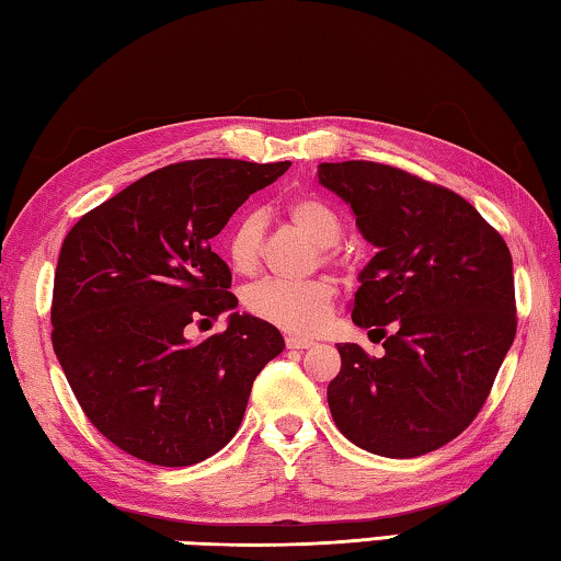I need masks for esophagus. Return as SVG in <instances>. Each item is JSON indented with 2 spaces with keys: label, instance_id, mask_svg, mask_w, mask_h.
Segmentation results:
<instances>
[{
  "label": "esophagus",
  "instance_id": "1",
  "mask_svg": "<svg viewBox=\"0 0 561 561\" xmlns=\"http://www.w3.org/2000/svg\"><path fill=\"white\" fill-rule=\"evenodd\" d=\"M314 341L304 339V336H287V348H311Z\"/></svg>",
  "mask_w": 561,
  "mask_h": 561
}]
</instances>
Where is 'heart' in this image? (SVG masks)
<instances>
[{
  "label": "heart",
  "instance_id": "1",
  "mask_svg": "<svg viewBox=\"0 0 561 561\" xmlns=\"http://www.w3.org/2000/svg\"><path fill=\"white\" fill-rule=\"evenodd\" d=\"M287 215L294 227L311 237L321 247V260L327 264H344L346 252L336 244L344 225L339 213L317 195H299L289 201ZM264 213L252 207L237 217L232 230L227 232V260L240 274H254L262 264L264 250ZM336 289L324 277L314 279H262L244 289V307L252 317L279 327L291 334H311L324 324L334 307Z\"/></svg>",
  "mask_w": 561,
  "mask_h": 561
}]
</instances>
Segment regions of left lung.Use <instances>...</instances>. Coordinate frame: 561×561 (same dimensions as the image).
<instances>
[{"label": "left lung", "mask_w": 561, "mask_h": 561, "mask_svg": "<svg viewBox=\"0 0 561 561\" xmlns=\"http://www.w3.org/2000/svg\"><path fill=\"white\" fill-rule=\"evenodd\" d=\"M319 183L378 247L358 274L351 319L386 339L381 358L336 346L341 371L327 388L336 428L386 458L438 450L485 405L515 341L507 244L465 197L401 168L321 163Z\"/></svg>", "instance_id": "8db88e82"}]
</instances>
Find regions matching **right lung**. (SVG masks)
I'll list each match as a JSON object with an SVG mask.
<instances>
[{
    "label": "right lung",
    "instance_id": "add662e5",
    "mask_svg": "<svg viewBox=\"0 0 561 561\" xmlns=\"http://www.w3.org/2000/svg\"><path fill=\"white\" fill-rule=\"evenodd\" d=\"M284 163L203 158L153 170L71 227L54 274L51 344L101 435L138 460L185 468L232 440L252 383L284 339L230 314L190 344V324L237 307L210 240Z\"/></svg>",
    "mask_w": 561,
    "mask_h": 561
}]
</instances>
